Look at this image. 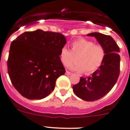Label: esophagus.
<instances>
[{"label": "esophagus", "instance_id": "obj_1", "mask_svg": "<svg viewBox=\"0 0 130 130\" xmlns=\"http://www.w3.org/2000/svg\"><path fill=\"white\" fill-rule=\"evenodd\" d=\"M66 75H71V73H70V72L66 71Z\"/></svg>", "mask_w": 130, "mask_h": 130}]
</instances>
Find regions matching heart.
Instances as JSON below:
<instances>
[{"mask_svg": "<svg viewBox=\"0 0 130 130\" xmlns=\"http://www.w3.org/2000/svg\"><path fill=\"white\" fill-rule=\"evenodd\" d=\"M105 57V50L101 44H94L93 41L81 38L71 44V50L63 47L60 50L59 58L65 66L76 61L70 68L78 72L91 74L102 64Z\"/></svg>", "mask_w": 130, "mask_h": 130, "instance_id": "b5f03b06", "label": "heart"}]
</instances>
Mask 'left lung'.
Here are the masks:
<instances>
[{
	"label": "left lung",
	"instance_id": "1",
	"mask_svg": "<svg viewBox=\"0 0 130 130\" xmlns=\"http://www.w3.org/2000/svg\"><path fill=\"white\" fill-rule=\"evenodd\" d=\"M104 47L105 57L101 66L88 77H81L73 86L74 94L86 101L100 100L110 91L120 75V48L110 36L99 32L88 34Z\"/></svg>",
	"mask_w": 130,
	"mask_h": 130
}]
</instances>
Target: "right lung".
Masks as SVG:
<instances>
[{
    "mask_svg": "<svg viewBox=\"0 0 130 130\" xmlns=\"http://www.w3.org/2000/svg\"><path fill=\"white\" fill-rule=\"evenodd\" d=\"M66 43L62 34L41 29L25 32L12 42L8 73L22 96L41 100L54 90L56 79L66 73L59 58L60 50Z\"/></svg>",
    "mask_w": 130,
    "mask_h": 130,
    "instance_id": "add662e5",
    "label": "right lung"
}]
</instances>
